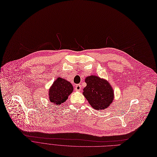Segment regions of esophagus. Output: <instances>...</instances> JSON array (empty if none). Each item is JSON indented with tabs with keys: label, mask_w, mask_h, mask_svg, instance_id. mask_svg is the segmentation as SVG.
Segmentation results:
<instances>
[{
	"label": "esophagus",
	"mask_w": 157,
	"mask_h": 157,
	"mask_svg": "<svg viewBox=\"0 0 157 157\" xmlns=\"http://www.w3.org/2000/svg\"><path fill=\"white\" fill-rule=\"evenodd\" d=\"M82 88V86L80 84H77L75 86V89L76 91H80V89Z\"/></svg>",
	"instance_id": "34e87169"
}]
</instances>
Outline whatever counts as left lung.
<instances>
[{
  "label": "left lung",
  "mask_w": 157,
  "mask_h": 157,
  "mask_svg": "<svg viewBox=\"0 0 157 157\" xmlns=\"http://www.w3.org/2000/svg\"><path fill=\"white\" fill-rule=\"evenodd\" d=\"M85 82L83 94L91 106L96 110L107 108L114 99V92L110 84L105 80L96 76L87 77Z\"/></svg>",
  "instance_id": "obj_1"
}]
</instances>
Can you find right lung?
<instances>
[{"label": "right lung", "instance_id": "add662e5", "mask_svg": "<svg viewBox=\"0 0 157 157\" xmlns=\"http://www.w3.org/2000/svg\"><path fill=\"white\" fill-rule=\"evenodd\" d=\"M73 90L71 84L62 78H57L49 90V100L54 105H62Z\"/></svg>", "mask_w": 157, "mask_h": 157}]
</instances>
